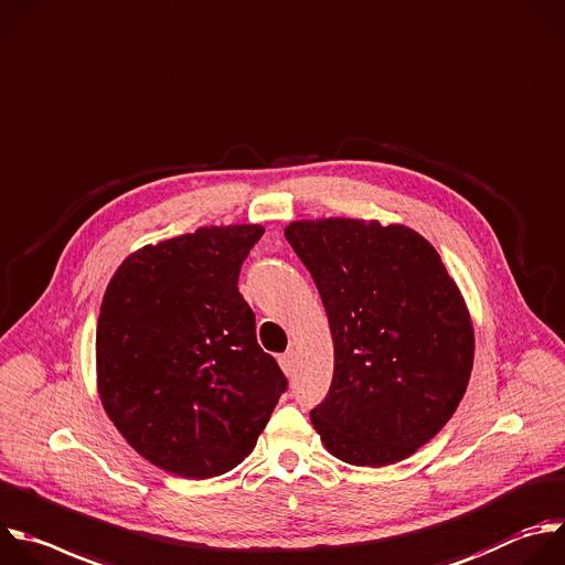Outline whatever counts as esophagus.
Wrapping results in <instances>:
<instances>
[{
	"instance_id": "obj_1",
	"label": "esophagus",
	"mask_w": 565,
	"mask_h": 565,
	"mask_svg": "<svg viewBox=\"0 0 565 565\" xmlns=\"http://www.w3.org/2000/svg\"><path fill=\"white\" fill-rule=\"evenodd\" d=\"M278 363H280L282 372L289 376V374L294 372V352H285V354H280V356H278Z\"/></svg>"
}]
</instances>
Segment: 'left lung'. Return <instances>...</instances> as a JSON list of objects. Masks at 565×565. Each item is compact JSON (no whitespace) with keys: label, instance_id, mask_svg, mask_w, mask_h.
I'll return each mask as SVG.
<instances>
[{"label":"left lung","instance_id":"1","mask_svg":"<svg viewBox=\"0 0 565 565\" xmlns=\"http://www.w3.org/2000/svg\"><path fill=\"white\" fill-rule=\"evenodd\" d=\"M285 238L318 287L333 341L313 429L352 466L407 459L452 418L470 381L475 329L457 282L403 224L298 220Z\"/></svg>","mask_w":565,"mask_h":565}]
</instances>
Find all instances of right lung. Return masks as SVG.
I'll use <instances>...</instances> for the list:
<instances>
[{
	"instance_id": "1",
	"label": "right lung",
	"mask_w": 565,
	"mask_h": 565,
	"mask_svg": "<svg viewBox=\"0 0 565 565\" xmlns=\"http://www.w3.org/2000/svg\"><path fill=\"white\" fill-rule=\"evenodd\" d=\"M265 230L200 227L131 254L97 318L102 405L153 466L211 479L256 447L287 379L256 341L238 276Z\"/></svg>"
}]
</instances>
